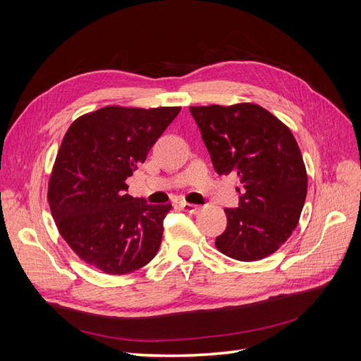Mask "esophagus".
<instances>
[{"instance_id":"34e87169","label":"esophagus","mask_w":361,"mask_h":361,"mask_svg":"<svg viewBox=\"0 0 361 361\" xmlns=\"http://www.w3.org/2000/svg\"><path fill=\"white\" fill-rule=\"evenodd\" d=\"M179 206L185 212H190V214H197L200 211V206L197 204H192V203H187V202H180Z\"/></svg>"}]
</instances>
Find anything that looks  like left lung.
<instances>
[{"mask_svg":"<svg viewBox=\"0 0 361 361\" xmlns=\"http://www.w3.org/2000/svg\"><path fill=\"white\" fill-rule=\"evenodd\" d=\"M218 174L241 182L239 207L224 209L226 231L215 247L253 262L288 241L307 194V171L290 129L260 105L190 106Z\"/></svg>","mask_w":361,"mask_h":361,"instance_id":"left-lung-1","label":"left lung"}]
</instances>
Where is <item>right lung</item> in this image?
Here are the masks:
<instances>
[{"label": "right lung", "mask_w": 361, "mask_h": 361, "mask_svg": "<svg viewBox=\"0 0 361 361\" xmlns=\"http://www.w3.org/2000/svg\"><path fill=\"white\" fill-rule=\"evenodd\" d=\"M180 106L108 105L69 126L48 182V203L59 232L87 265L122 276L158 253L171 204H147L126 194V179Z\"/></svg>", "instance_id": "1"}]
</instances>
